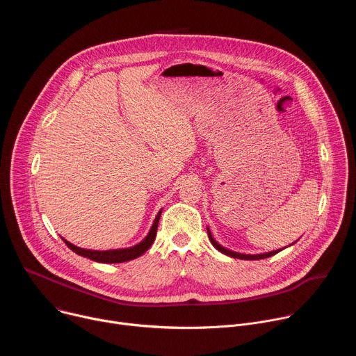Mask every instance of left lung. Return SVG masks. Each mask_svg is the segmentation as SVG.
<instances>
[{
	"label": "left lung",
	"mask_w": 356,
	"mask_h": 356,
	"mask_svg": "<svg viewBox=\"0 0 356 356\" xmlns=\"http://www.w3.org/2000/svg\"><path fill=\"white\" fill-rule=\"evenodd\" d=\"M207 232H209V238L213 243V246L216 249H218L221 253H225V255L231 257V258H236V259H245V261H259V259H265V258H270L273 255H276L277 252H280L282 249H277V250H272V252H266V253H259V255H245V253H238V252H232L229 249H225L224 246H221L218 242H216V239L213 238L210 229L207 228Z\"/></svg>",
	"instance_id": "8db88e82"
}]
</instances>
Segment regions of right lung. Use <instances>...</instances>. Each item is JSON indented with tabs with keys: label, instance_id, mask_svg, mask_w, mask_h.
<instances>
[{
	"label": "right lung",
	"instance_id": "obj_1",
	"mask_svg": "<svg viewBox=\"0 0 356 356\" xmlns=\"http://www.w3.org/2000/svg\"><path fill=\"white\" fill-rule=\"evenodd\" d=\"M161 214H162V210L158 213L155 221H154V225H152L149 234L146 235V238L139 242L138 245L135 246H131V248H125V249H110V250H91V249H83V248H79L73 243H70L69 241L63 239L65 243L73 250L76 252L77 255L80 257H84V258H88L94 262H99V264H122V262H128V261H132V259H136L138 257H140L142 253H145L150 245L154 243L155 238H156V231H158V224H159V218H161Z\"/></svg>",
	"mask_w": 356,
	"mask_h": 356
}]
</instances>
